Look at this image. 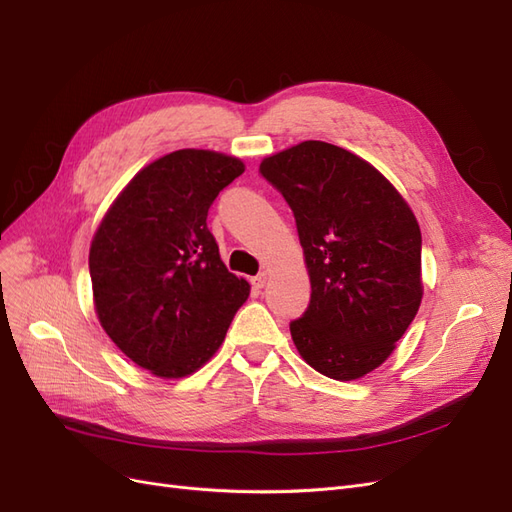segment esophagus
<instances>
[{
	"label": "esophagus",
	"instance_id": "1",
	"mask_svg": "<svg viewBox=\"0 0 512 512\" xmlns=\"http://www.w3.org/2000/svg\"><path fill=\"white\" fill-rule=\"evenodd\" d=\"M265 284H267V273H260V275H256L254 280H252V286L256 288V290H260V288H265Z\"/></svg>",
	"mask_w": 512,
	"mask_h": 512
}]
</instances>
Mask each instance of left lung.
I'll return each mask as SVG.
<instances>
[{
    "instance_id": "8db88e82",
    "label": "left lung",
    "mask_w": 512,
    "mask_h": 512,
    "mask_svg": "<svg viewBox=\"0 0 512 512\" xmlns=\"http://www.w3.org/2000/svg\"><path fill=\"white\" fill-rule=\"evenodd\" d=\"M260 175L297 222L312 297L290 322L307 365L333 380L380 367L423 299L421 228L401 194L354 153L305 141L262 160Z\"/></svg>"
}]
</instances>
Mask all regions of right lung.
I'll return each instance as SVG.
<instances>
[{
    "label": "right lung",
    "mask_w": 512,
    "mask_h": 512,
    "mask_svg": "<svg viewBox=\"0 0 512 512\" xmlns=\"http://www.w3.org/2000/svg\"><path fill=\"white\" fill-rule=\"evenodd\" d=\"M245 170L218 151L179 149L123 188L96 230L89 275L102 329L136 365L183 378L224 342L250 284L207 228L213 200Z\"/></svg>",
    "instance_id": "right-lung-1"
}]
</instances>
